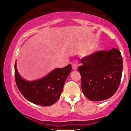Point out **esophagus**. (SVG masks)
<instances>
[{
    "mask_svg": "<svg viewBox=\"0 0 131 131\" xmlns=\"http://www.w3.org/2000/svg\"><path fill=\"white\" fill-rule=\"evenodd\" d=\"M72 69L73 70H76L78 69V65L75 63H72Z\"/></svg>",
    "mask_w": 131,
    "mask_h": 131,
    "instance_id": "34e87169",
    "label": "esophagus"
}]
</instances>
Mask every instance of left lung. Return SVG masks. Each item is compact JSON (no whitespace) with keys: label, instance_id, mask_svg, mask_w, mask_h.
Wrapping results in <instances>:
<instances>
[{"label":"left lung","instance_id":"obj_1","mask_svg":"<svg viewBox=\"0 0 131 131\" xmlns=\"http://www.w3.org/2000/svg\"><path fill=\"white\" fill-rule=\"evenodd\" d=\"M78 67L83 94L92 101L110 98L117 91L123 72V58L118 49L97 51L81 59Z\"/></svg>","mask_w":131,"mask_h":131}]
</instances>
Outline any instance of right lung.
<instances>
[{
  "mask_svg": "<svg viewBox=\"0 0 131 131\" xmlns=\"http://www.w3.org/2000/svg\"><path fill=\"white\" fill-rule=\"evenodd\" d=\"M71 71L70 64L55 69L39 80L27 81L19 76L15 64V78L19 92L28 101L42 106H50L58 100Z\"/></svg>",
  "mask_w": 131,
  "mask_h": 131,
  "instance_id": "add662e5",
  "label": "right lung"
}]
</instances>
